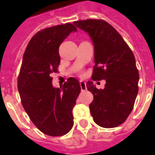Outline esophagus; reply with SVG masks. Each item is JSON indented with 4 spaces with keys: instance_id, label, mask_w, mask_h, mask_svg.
Wrapping results in <instances>:
<instances>
[{
    "instance_id": "1",
    "label": "esophagus",
    "mask_w": 155,
    "mask_h": 155,
    "mask_svg": "<svg viewBox=\"0 0 155 155\" xmlns=\"http://www.w3.org/2000/svg\"><path fill=\"white\" fill-rule=\"evenodd\" d=\"M80 84H81V91H84L87 88H86V84H85V82L83 81H80Z\"/></svg>"
}]
</instances>
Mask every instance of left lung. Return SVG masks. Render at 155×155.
<instances>
[{
  "instance_id": "8db88e82",
  "label": "left lung",
  "mask_w": 155,
  "mask_h": 155,
  "mask_svg": "<svg viewBox=\"0 0 155 155\" xmlns=\"http://www.w3.org/2000/svg\"><path fill=\"white\" fill-rule=\"evenodd\" d=\"M74 25L87 32L94 44L92 80L106 81L103 90L92 81L86 84L94 95L90 104L93 120L104 128L119 126L131 113L139 91L134 55L119 32L104 20L77 21Z\"/></svg>"
}]
</instances>
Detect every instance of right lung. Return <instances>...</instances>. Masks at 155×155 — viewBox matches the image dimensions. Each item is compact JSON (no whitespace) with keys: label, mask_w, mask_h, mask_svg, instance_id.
I'll list each match as a JSON object with an SVG mask.
<instances>
[{"label":"right lung","mask_w":155,"mask_h":155,"mask_svg":"<svg viewBox=\"0 0 155 155\" xmlns=\"http://www.w3.org/2000/svg\"><path fill=\"white\" fill-rule=\"evenodd\" d=\"M77 29L66 23L43 29L29 41L23 55L17 87L22 106L32 123L50 136L67 134L74 124L72 110L81 92V84L70 77L62 88L52 85V73L58 72L59 47Z\"/></svg>","instance_id":"1"}]
</instances>
